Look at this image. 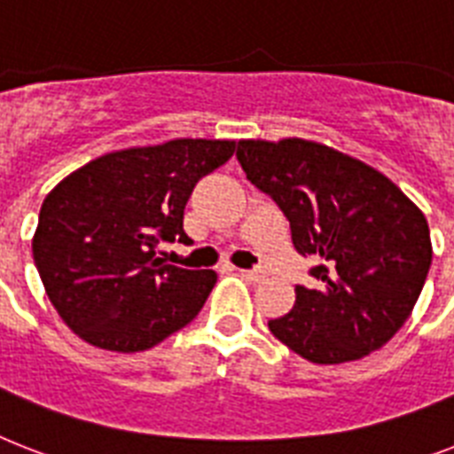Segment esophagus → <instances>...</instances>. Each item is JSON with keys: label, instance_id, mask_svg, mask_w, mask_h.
Masks as SVG:
<instances>
[{"label": "esophagus", "instance_id": "esophagus-1", "mask_svg": "<svg viewBox=\"0 0 454 454\" xmlns=\"http://www.w3.org/2000/svg\"><path fill=\"white\" fill-rule=\"evenodd\" d=\"M238 272L247 279V282H261V279L265 278V272L259 270V268H256V270H238Z\"/></svg>", "mask_w": 454, "mask_h": 454}]
</instances>
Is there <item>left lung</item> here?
<instances>
[{"label": "left lung", "mask_w": 454, "mask_h": 454, "mask_svg": "<svg viewBox=\"0 0 454 454\" xmlns=\"http://www.w3.org/2000/svg\"><path fill=\"white\" fill-rule=\"evenodd\" d=\"M247 179L285 212L291 242L317 285L268 329L312 364L380 349L403 326L431 265L422 209L371 165L310 139H242Z\"/></svg>", "instance_id": "obj_1"}]
</instances>
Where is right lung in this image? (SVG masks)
<instances>
[{"label": "right lung", "instance_id": "1", "mask_svg": "<svg viewBox=\"0 0 454 454\" xmlns=\"http://www.w3.org/2000/svg\"><path fill=\"white\" fill-rule=\"evenodd\" d=\"M235 153L231 139H172L99 156L65 176L39 212L32 254L51 303L81 340L144 352L184 329L215 270L156 259L184 242V207L202 176Z\"/></svg>", "mask_w": 454, "mask_h": 454}]
</instances>
